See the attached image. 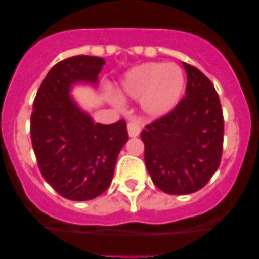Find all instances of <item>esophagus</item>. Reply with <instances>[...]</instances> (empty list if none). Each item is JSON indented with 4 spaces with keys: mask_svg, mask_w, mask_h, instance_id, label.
<instances>
[{
    "mask_svg": "<svg viewBox=\"0 0 259 259\" xmlns=\"http://www.w3.org/2000/svg\"><path fill=\"white\" fill-rule=\"evenodd\" d=\"M140 130H142V124L138 120H132L127 122V132L132 138L138 137L140 134Z\"/></svg>",
    "mask_w": 259,
    "mask_h": 259,
    "instance_id": "34e87169",
    "label": "esophagus"
}]
</instances>
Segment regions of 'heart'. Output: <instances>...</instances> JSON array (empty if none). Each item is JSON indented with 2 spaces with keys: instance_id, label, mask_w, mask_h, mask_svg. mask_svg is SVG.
Instances as JSON below:
<instances>
[{
  "instance_id": "b5f03b06",
  "label": "heart",
  "mask_w": 259,
  "mask_h": 259,
  "mask_svg": "<svg viewBox=\"0 0 259 259\" xmlns=\"http://www.w3.org/2000/svg\"><path fill=\"white\" fill-rule=\"evenodd\" d=\"M184 90V75L176 64L146 62L126 72L119 93L124 98L143 99L146 113L160 116L178 104Z\"/></svg>"
}]
</instances>
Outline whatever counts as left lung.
<instances>
[{"label":"left lung","instance_id":"left-lung-1","mask_svg":"<svg viewBox=\"0 0 259 259\" xmlns=\"http://www.w3.org/2000/svg\"><path fill=\"white\" fill-rule=\"evenodd\" d=\"M187 95L142 132L144 160L154 184L173 195L202 189L218 169L224 119L219 96L200 70L183 62Z\"/></svg>","mask_w":259,"mask_h":259}]
</instances>
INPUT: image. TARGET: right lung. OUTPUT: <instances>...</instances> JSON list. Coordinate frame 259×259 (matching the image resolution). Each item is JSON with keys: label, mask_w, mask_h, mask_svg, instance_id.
Returning <instances> with one entry per match:
<instances>
[{"label": "right lung", "mask_w": 259, "mask_h": 259, "mask_svg": "<svg viewBox=\"0 0 259 259\" xmlns=\"http://www.w3.org/2000/svg\"><path fill=\"white\" fill-rule=\"evenodd\" d=\"M105 60L77 55L57 62L33 100L30 133L44 179L64 198L90 200L113 180L117 155L129 139L126 122H94L70 96L76 82L98 83Z\"/></svg>", "instance_id": "obj_1"}]
</instances>
